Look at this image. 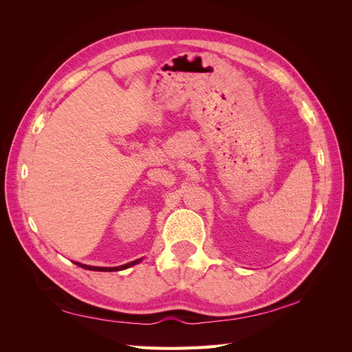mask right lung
<instances>
[{
  "label": "right lung",
  "instance_id": "obj_1",
  "mask_svg": "<svg viewBox=\"0 0 352 352\" xmlns=\"http://www.w3.org/2000/svg\"><path fill=\"white\" fill-rule=\"evenodd\" d=\"M142 258H138L135 261H131L127 264H123V265H119V267H97V265H87V264H82V263H76L74 261V264L79 265V267L82 269H87V270H92V272H119V270H124V269H129L132 267V265L141 263Z\"/></svg>",
  "mask_w": 352,
  "mask_h": 352
}]
</instances>
